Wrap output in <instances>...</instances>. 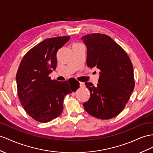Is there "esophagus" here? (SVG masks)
<instances>
[{
  "mask_svg": "<svg viewBox=\"0 0 153 153\" xmlns=\"http://www.w3.org/2000/svg\"><path fill=\"white\" fill-rule=\"evenodd\" d=\"M79 86L81 88H83L85 87V83H83V82H79Z\"/></svg>",
  "mask_w": 153,
  "mask_h": 153,
  "instance_id": "esophagus-1",
  "label": "esophagus"
}]
</instances>
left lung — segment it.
Instances as JSON below:
<instances>
[{
  "label": "left lung",
  "mask_w": 153,
  "mask_h": 153,
  "mask_svg": "<svg viewBox=\"0 0 153 153\" xmlns=\"http://www.w3.org/2000/svg\"><path fill=\"white\" fill-rule=\"evenodd\" d=\"M87 47L88 67L100 70L98 83H85L91 97L83 106L89 114L112 118L123 111L134 87V72L126 52L107 35L88 34L81 38Z\"/></svg>",
  "instance_id": "1"
}]
</instances>
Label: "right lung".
<instances>
[{"label": "right lung", "mask_w": 153, "mask_h": 153, "mask_svg": "<svg viewBox=\"0 0 153 153\" xmlns=\"http://www.w3.org/2000/svg\"><path fill=\"white\" fill-rule=\"evenodd\" d=\"M70 37L46 39L26 53L16 75L19 98L30 117L46 123L56 118L63 110L65 95L76 91L79 83L75 79L59 81L48 76L56 70V54Z\"/></svg>", "instance_id": "obj_1"}]
</instances>
